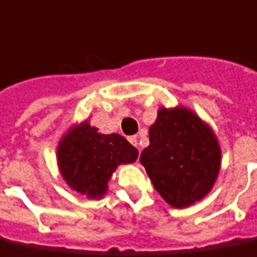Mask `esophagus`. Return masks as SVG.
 <instances>
[{
	"instance_id": "34e87169",
	"label": "esophagus",
	"mask_w": 257,
	"mask_h": 257,
	"mask_svg": "<svg viewBox=\"0 0 257 257\" xmlns=\"http://www.w3.org/2000/svg\"><path fill=\"white\" fill-rule=\"evenodd\" d=\"M129 143L132 144V146H135V147H138V136H131V138L128 139Z\"/></svg>"
}]
</instances>
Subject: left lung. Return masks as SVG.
I'll use <instances>...</instances> for the list:
<instances>
[{
    "mask_svg": "<svg viewBox=\"0 0 257 257\" xmlns=\"http://www.w3.org/2000/svg\"><path fill=\"white\" fill-rule=\"evenodd\" d=\"M140 162L161 196L182 208L210 192L219 172L220 150L196 114L184 107L161 109Z\"/></svg>",
    "mask_w": 257,
    "mask_h": 257,
    "instance_id": "1",
    "label": "left lung"
}]
</instances>
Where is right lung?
Returning a JSON list of instances; mask_svg holds the SVG:
<instances>
[{"mask_svg": "<svg viewBox=\"0 0 257 257\" xmlns=\"http://www.w3.org/2000/svg\"><path fill=\"white\" fill-rule=\"evenodd\" d=\"M139 153L117 134L102 135L83 122L58 146L61 173L76 192L96 199L107 191V181L119 163H132Z\"/></svg>", "mask_w": 257, "mask_h": 257, "instance_id": "add662e5", "label": "right lung"}]
</instances>
